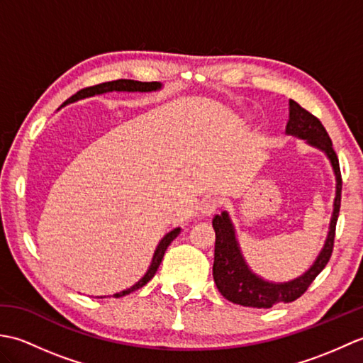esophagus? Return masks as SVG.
<instances>
[{"instance_id": "esophagus-1", "label": "esophagus", "mask_w": 363, "mask_h": 363, "mask_svg": "<svg viewBox=\"0 0 363 363\" xmlns=\"http://www.w3.org/2000/svg\"><path fill=\"white\" fill-rule=\"evenodd\" d=\"M220 207V199L218 198H206L199 207V212H201L204 217H211L212 213L217 212Z\"/></svg>"}]
</instances>
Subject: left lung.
<instances>
[{
	"mask_svg": "<svg viewBox=\"0 0 363 363\" xmlns=\"http://www.w3.org/2000/svg\"><path fill=\"white\" fill-rule=\"evenodd\" d=\"M289 106L290 115L285 134L301 138L307 145L323 151L333 165L335 174L334 211L329 223L328 237L317 259L306 273L287 282H272L254 273L243 257L229 213L225 211L220 215H215L212 220V226L215 229L213 281L217 284L218 291L228 301L245 307L269 309L274 304L291 303L298 299L309 289V285L321 273V269L328 265L334 248L335 225L342 201V174L337 154L321 121L293 99H290Z\"/></svg>",
	"mask_w": 363,
	"mask_h": 363,
	"instance_id": "1",
	"label": "left lung"
}]
</instances>
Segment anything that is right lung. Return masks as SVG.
Wrapping results in <instances>:
<instances>
[{
    "label": "right lung",
    "instance_id": "add662e5",
    "mask_svg": "<svg viewBox=\"0 0 363 363\" xmlns=\"http://www.w3.org/2000/svg\"><path fill=\"white\" fill-rule=\"evenodd\" d=\"M160 89H162L160 82H140V81H133V79H118V81H112V82L98 84V86H94V87L82 89V90L78 91V94L73 95L70 99H68V103L79 101V99L90 98V96H95V95L109 94V91H142V94H146V91H157ZM179 234H181V228H174L173 230H169L168 234H165L164 238H162V240L159 242L156 251H154L152 260H151L148 269H146V273L133 285V287L115 293L113 298L126 296V295H129V293L142 289L145 284H148L152 279V276L156 274L160 262H162V259H164V254L168 248V245L172 243ZM101 298H104V296H101Z\"/></svg>",
    "mask_w": 363,
    "mask_h": 363
}]
</instances>
